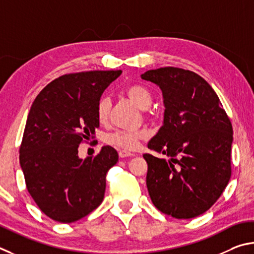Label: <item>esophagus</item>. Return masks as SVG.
<instances>
[{"label":"esophagus","mask_w":254,"mask_h":254,"mask_svg":"<svg viewBox=\"0 0 254 254\" xmlns=\"http://www.w3.org/2000/svg\"><path fill=\"white\" fill-rule=\"evenodd\" d=\"M134 156V154L130 152H127V150H120L119 152V157L120 158H125V157H131Z\"/></svg>","instance_id":"34e87169"}]
</instances>
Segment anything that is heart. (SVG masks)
Wrapping results in <instances>:
<instances>
[{"mask_svg": "<svg viewBox=\"0 0 254 254\" xmlns=\"http://www.w3.org/2000/svg\"><path fill=\"white\" fill-rule=\"evenodd\" d=\"M126 93L129 99L135 104L139 109H147L152 105L153 95L148 88L143 84H131L126 89ZM111 108V101L107 96L101 97L97 104V118L100 123H106L109 117ZM147 138V131L146 130H135V131H115L106 137V141L116 147L134 150L141 140Z\"/></svg>", "mask_w": 254, "mask_h": 254, "instance_id": "b5f03b06", "label": "heart"}]
</instances>
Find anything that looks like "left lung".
I'll return each mask as SVG.
<instances>
[{
    "label": "left lung",
    "instance_id": "obj_1",
    "mask_svg": "<svg viewBox=\"0 0 254 254\" xmlns=\"http://www.w3.org/2000/svg\"><path fill=\"white\" fill-rule=\"evenodd\" d=\"M140 77L161 88L165 106L163 126L147 146L170 157L144 154L150 199L175 219L196 217L230 181L232 125L213 88L193 71L165 66Z\"/></svg>",
    "mask_w": 254,
    "mask_h": 254
}]
</instances>
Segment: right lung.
<instances>
[{"mask_svg": "<svg viewBox=\"0 0 254 254\" xmlns=\"http://www.w3.org/2000/svg\"><path fill=\"white\" fill-rule=\"evenodd\" d=\"M122 70L61 75L42 89L26 119L20 165L26 189L50 219L71 223L100 205L106 174L118 153L104 146L95 157L79 158L78 147L99 127L97 104Z\"/></svg>", "mask_w": 254, "mask_h": 254, "instance_id": "1", "label": "right lung"}]
</instances>
